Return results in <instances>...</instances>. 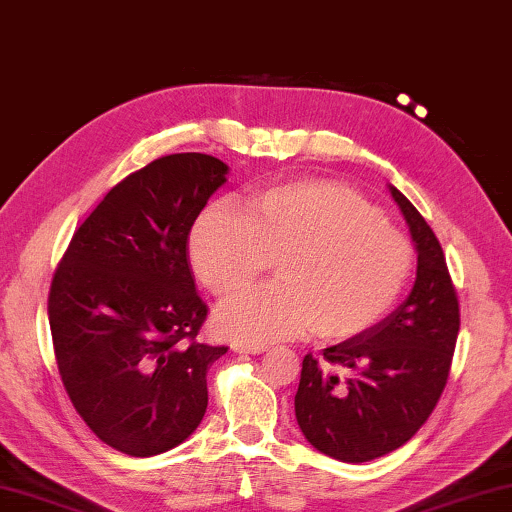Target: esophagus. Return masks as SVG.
I'll use <instances>...</instances> for the list:
<instances>
[{
	"instance_id": "esophagus-1",
	"label": "esophagus",
	"mask_w": 512,
	"mask_h": 512,
	"mask_svg": "<svg viewBox=\"0 0 512 512\" xmlns=\"http://www.w3.org/2000/svg\"><path fill=\"white\" fill-rule=\"evenodd\" d=\"M237 353H264L268 347L266 345H255V342H237V345H232Z\"/></svg>"
}]
</instances>
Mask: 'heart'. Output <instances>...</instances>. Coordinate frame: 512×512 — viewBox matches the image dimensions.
Segmentation results:
<instances>
[{
    "label": "heart",
    "instance_id": "heart-1",
    "mask_svg": "<svg viewBox=\"0 0 512 512\" xmlns=\"http://www.w3.org/2000/svg\"><path fill=\"white\" fill-rule=\"evenodd\" d=\"M192 268L226 300L275 262L277 282L221 306L217 329L235 340L313 333L349 340L374 327L410 280L414 246L374 203L336 181L257 190L246 212L217 201L190 235Z\"/></svg>",
    "mask_w": 512,
    "mask_h": 512
}]
</instances>
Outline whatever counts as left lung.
<instances>
[{"mask_svg":"<svg viewBox=\"0 0 512 512\" xmlns=\"http://www.w3.org/2000/svg\"><path fill=\"white\" fill-rule=\"evenodd\" d=\"M389 190L416 244L412 293L320 360L306 353L295 394L306 441L347 463L383 457L421 430L448 383L459 336L457 288L439 239L403 192Z\"/></svg>","mask_w":512,"mask_h":512,"instance_id":"obj_1","label":"left lung"}]
</instances>
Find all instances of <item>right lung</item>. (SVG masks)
Segmentation results:
<instances>
[{
	"instance_id": "right-lung-1",
	"label": "right lung",
	"mask_w": 512,
	"mask_h": 512,
	"mask_svg": "<svg viewBox=\"0 0 512 512\" xmlns=\"http://www.w3.org/2000/svg\"><path fill=\"white\" fill-rule=\"evenodd\" d=\"M215 156L167 154L125 176L73 232L49 291L62 385L102 443L152 457L183 443L208 407V367L228 351L197 336L188 237L226 181Z\"/></svg>"
}]
</instances>
